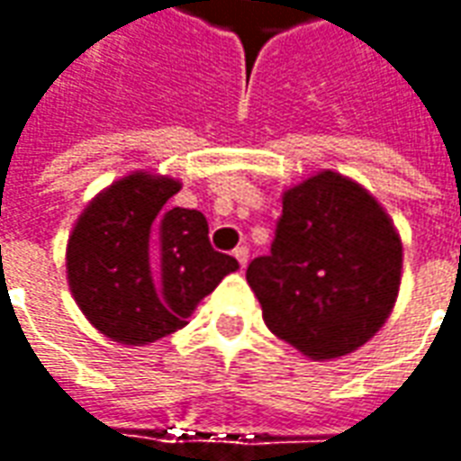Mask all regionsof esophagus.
Instances as JSON below:
<instances>
[{
	"mask_svg": "<svg viewBox=\"0 0 461 461\" xmlns=\"http://www.w3.org/2000/svg\"><path fill=\"white\" fill-rule=\"evenodd\" d=\"M234 257H237V261L241 264V269L249 264V249H247V247H237V249H234Z\"/></svg>",
	"mask_w": 461,
	"mask_h": 461,
	"instance_id": "1",
	"label": "esophagus"
}]
</instances>
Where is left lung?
I'll return each instance as SVG.
<instances>
[{"instance_id":"1","label":"left lung","mask_w":461,"mask_h":461,"mask_svg":"<svg viewBox=\"0 0 461 461\" xmlns=\"http://www.w3.org/2000/svg\"><path fill=\"white\" fill-rule=\"evenodd\" d=\"M281 204L271 254L247 269L264 323L311 360L348 356L393 313L400 231L360 182L333 170L286 187Z\"/></svg>"}]
</instances>
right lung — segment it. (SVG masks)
I'll return each mask as SVG.
<instances>
[{
    "label": "right lung",
    "mask_w": 461,
    "mask_h": 461,
    "mask_svg": "<svg viewBox=\"0 0 461 461\" xmlns=\"http://www.w3.org/2000/svg\"><path fill=\"white\" fill-rule=\"evenodd\" d=\"M180 180L135 170L78 214L66 241V279L88 323L122 346H150L187 326L192 311L240 269L210 244L204 214L165 207Z\"/></svg>",
    "instance_id": "1"
}]
</instances>
